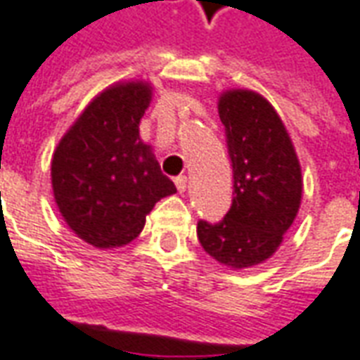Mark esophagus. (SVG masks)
<instances>
[{
  "label": "esophagus",
  "instance_id": "obj_1",
  "mask_svg": "<svg viewBox=\"0 0 360 360\" xmlns=\"http://www.w3.org/2000/svg\"><path fill=\"white\" fill-rule=\"evenodd\" d=\"M175 187H177V191H179L181 195L187 191V177L185 175H179V177H175Z\"/></svg>",
  "mask_w": 360,
  "mask_h": 360
}]
</instances>
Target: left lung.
Instances as JSON below:
<instances>
[{
	"label": "left lung",
	"mask_w": 360,
	"mask_h": 360,
	"mask_svg": "<svg viewBox=\"0 0 360 360\" xmlns=\"http://www.w3.org/2000/svg\"><path fill=\"white\" fill-rule=\"evenodd\" d=\"M227 154L233 169V198L224 218L200 219L202 249L231 268L270 258L299 212L301 165L285 127L262 96L231 90L219 98Z\"/></svg>",
	"instance_id": "obj_1"
}]
</instances>
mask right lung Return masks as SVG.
I'll use <instances>...</instances> for the list:
<instances>
[{
  "instance_id": "1",
  "label": "right lung",
  "mask_w": 360,
  "mask_h": 360,
  "mask_svg": "<svg viewBox=\"0 0 360 360\" xmlns=\"http://www.w3.org/2000/svg\"><path fill=\"white\" fill-rule=\"evenodd\" d=\"M148 103L150 89L142 82L111 86L82 111L51 160L61 216L82 241L100 249L133 241L154 204L177 193L139 139Z\"/></svg>"
}]
</instances>
